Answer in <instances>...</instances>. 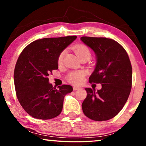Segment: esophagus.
Here are the masks:
<instances>
[{
  "label": "esophagus",
  "instance_id": "34e87169",
  "mask_svg": "<svg viewBox=\"0 0 146 146\" xmlns=\"http://www.w3.org/2000/svg\"><path fill=\"white\" fill-rule=\"evenodd\" d=\"M73 91H77V90H79L81 89V88L78 87H73Z\"/></svg>",
  "mask_w": 146,
  "mask_h": 146
}]
</instances>
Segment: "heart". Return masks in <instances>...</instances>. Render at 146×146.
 <instances>
[{"mask_svg": "<svg viewBox=\"0 0 146 146\" xmlns=\"http://www.w3.org/2000/svg\"><path fill=\"white\" fill-rule=\"evenodd\" d=\"M74 51L79 59L83 57H91V53L89 48L84 44H78L75 46ZM65 55V51H63L60 53L57 57V64L61 65L63 63V57ZM85 73L83 71H73L68 74L67 79L69 83L73 85H79L83 82L84 79Z\"/></svg>", "mask_w": 146, "mask_h": 146, "instance_id": "1", "label": "heart"}]
</instances>
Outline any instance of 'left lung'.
Segmentation results:
<instances>
[{"mask_svg": "<svg viewBox=\"0 0 146 146\" xmlns=\"http://www.w3.org/2000/svg\"><path fill=\"white\" fill-rule=\"evenodd\" d=\"M82 42L96 55V65L90 83H100L94 92L86 88L87 95L82 103L84 114L94 121L110 120L118 114L128 100L132 83V68L125 49L114 40L83 36Z\"/></svg>", "mask_w": 146, "mask_h": 146, "instance_id": "1", "label": "left lung"}]
</instances>
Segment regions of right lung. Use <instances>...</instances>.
<instances>
[{
    "label": "right lung",
    "mask_w": 146,
    "mask_h": 146,
    "mask_svg": "<svg viewBox=\"0 0 146 146\" xmlns=\"http://www.w3.org/2000/svg\"><path fill=\"white\" fill-rule=\"evenodd\" d=\"M76 36L46 38L30 43L22 50L14 71L16 94L20 105L33 118L48 120L59 116L71 85L53 87L48 76L58 69L57 57Z\"/></svg>",
    "instance_id": "obj_1"
}]
</instances>
